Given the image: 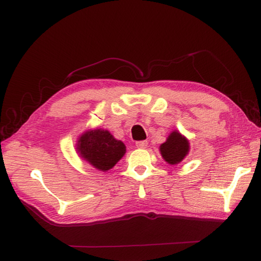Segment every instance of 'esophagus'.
<instances>
[{
	"mask_svg": "<svg viewBox=\"0 0 261 261\" xmlns=\"http://www.w3.org/2000/svg\"><path fill=\"white\" fill-rule=\"evenodd\" d=\"M147 141H140V142H136V146L138 148H145L147 146Z\"/></svg>",
	"mask_w": 261,
	"mask_h": 261,
	"instance_id": "34e87169",
	"label": "esophagus"
}]
</instances>
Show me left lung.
<instances>
[{"instance_id":"left-lung-1","label":"left lung","mask_w":261,"mask_h":261,"mask_svg":"<svg viewBox=\"0 0 261 261\" xmlns=\"http://www.w3.org/2000/svg\"><path fill=\"white\" fill-rule=\"evenodd\" d=\"M160 152L162 158L169 164L181 162L189 152V142L178 130L172 132L167 141L161 144Z\"/></svg>"}]
</instances>
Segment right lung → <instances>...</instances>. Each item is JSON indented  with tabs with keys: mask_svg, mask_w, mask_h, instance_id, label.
<instances>
[{
	"mask_svg": "<svg viewBox=\"0 0 261 261\" xmlns=\"http://www.w3.org/2000/svg\"><path fill=\"white\" fill-rule=\"evenodd\" d=\"M77 152L84 160L100 171H107L113 168L126 152V146L121 141L105 129L87 130L79 138Z\"/></svg>",
	"mask_w": 261,
	"mask_h": 261,
	"instance_id": "1",
	"label": "right lung"
}]
</instances>
